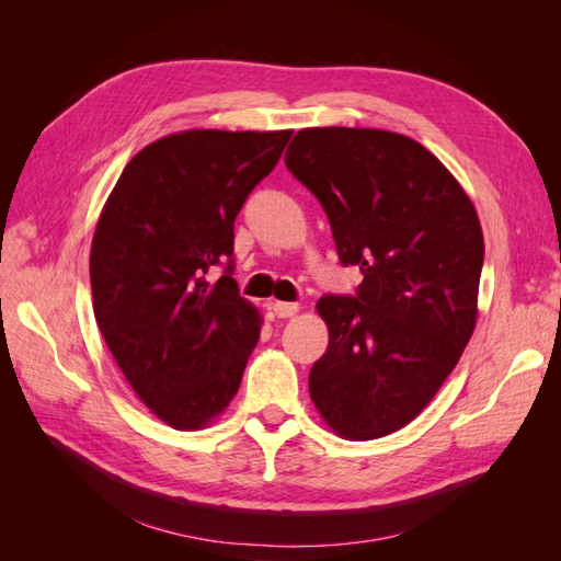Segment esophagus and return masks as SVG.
I'll return each mask as SVG.
<instances>
[{"mask_svg":"<svg viewBox=\"0 0 561 561\" xmlns=\"http://www.w3.org/2000/svg\"><path fill=\"white\" fill-rule=\"evenodd\" d=\"M271 309L278 318H293L299 311V304L297 301H274L271 304Z\"/></svg>","mask_w":561,"mask_h":561,"instance_id":"1","label":"esophagus"}]
</instances>
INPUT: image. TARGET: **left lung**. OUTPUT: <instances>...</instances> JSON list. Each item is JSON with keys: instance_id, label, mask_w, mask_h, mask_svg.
Here are the masks:
<instances>
[{"instance_id": "1", "label": "left lung", "mask_w": 561, "mask_h": 561, "mask_svg": "<svg viewBox=\"0 0 561 561\" xmlns=\"http://www.w3.org/2000/svg\"><path fill=\"white\" fill-rule=\"evenodd\" d=\"M285 165L325 210L355 295L316 309L330 342L311 400L348 439L407 426L451 375L478 318L484 239L461 184L431 151L377 128H304Z\"/></svg>"}]
</instances>
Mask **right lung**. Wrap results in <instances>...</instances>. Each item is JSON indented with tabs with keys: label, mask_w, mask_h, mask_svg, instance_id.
<instances>
[{
	"label": "right lung",
	"mask_w": 561,
	"mask_h": 561,
	"mask_svg": "<svg viewBox=\"0 0 561 561\" xmlns=\"http://www.w3.org/2000/svg\"><path fill=\"white\" fill-rule=\"evenodd\" d=\"M290 135H165L128 161L98 219V328L138 398L178 431L225 412L260 342L262 318L231 278L233 219ZM213 265L226 274L210 286Z\"/></svg>",
	"instance_id": "right-lung-1"
}]
</instances>
